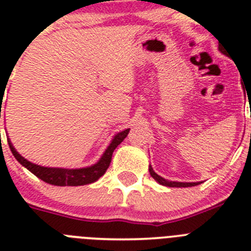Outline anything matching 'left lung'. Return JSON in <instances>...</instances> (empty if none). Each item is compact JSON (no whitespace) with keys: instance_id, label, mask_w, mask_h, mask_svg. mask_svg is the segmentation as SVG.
Masks as SVG:
<instances>
[{"instance_id":"1","label":"left lung","mask_w":251,"mask_h":251,"mask_svg":"<svg viewBox=\"0 0 251 251\" xmlns=\"http://www.w3.org/2000/svg\"><path fill=\"white\" fill-rule=\"evenodd\" d=\"M150 173L151 176L157 182H159L160 185H164V186H169V187H189V186H195V185L201 184V182H179V181H169V180H165L164 177L159 176L157 173L153 170V168L150 165Z\"/></svg>"}]
</instances>
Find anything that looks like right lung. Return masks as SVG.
<instances>
[{
	"label": "right lung",
	"instance_id": "add662e5",
	"mask_svg": "<svg viewBox=\"0 0 251 251\" xmlns=\"http://www.w3.org/2000/svg\"><path fill=\"white\" fill-rule=\"evenodd\" d=\"M130 132V128L121 131V132L116 133L114 138L111 140V143L108 146L104 154L101 155L100 159L96 163V164L91 165L87 168H79V169H65V168H48L41 167V165L34 164V163L29 162L25 158L22 157L16 148L13 147L11 141L8 140V146L11 148V152L16 157V159L21 163L23 167H25L29 172L33 173L35 176L41 179L43 181L48 182V184L56 185V186H79V185H87L92 184V182L97 181L101 175L105 174L106 169L109 168L111 162V157H113V152L115 148L120 145L124 141V138L127 136Z\"/></svg>",
	"mask_w": 251,
	"mask_h": 251
}]
</instances>
